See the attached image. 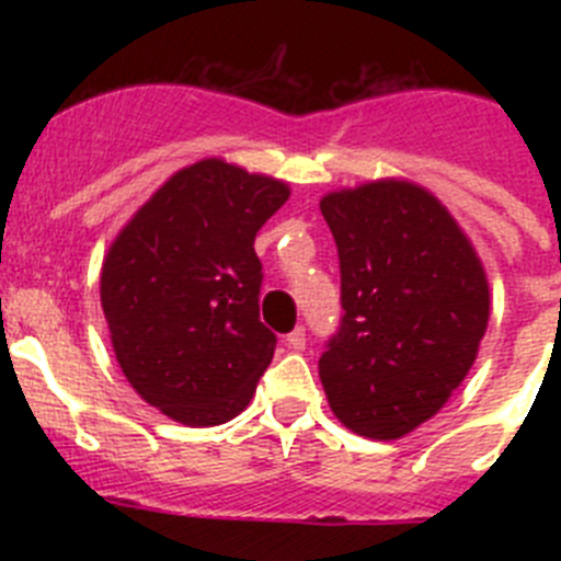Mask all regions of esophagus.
<instances>
[{"instance_id":"obj_1","label":"esophagus","mask_w":561,"mask_h":561,"mask_svg":"<svg viewBox=\"0 0 561 561\" xmlns=\"http://www.w3.org/2000/svg\"><path fill=\"white\" fill-rule=\"evenodd\" d=\"M286 345H289L291 351H304L306 348V329H304V325H297L291 334H286Z\"/></svg>"}]
</instances>
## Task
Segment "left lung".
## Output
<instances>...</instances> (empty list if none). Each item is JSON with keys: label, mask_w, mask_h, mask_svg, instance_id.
Instances as JSON below:
<instances>
[{"label": "left lung", "mask_w": 561, "mask_h": 561, "mask_svg": "<svg viewBox=\"0 0 561 561\" xmlns=\"http://www.w3.org/2000/svg\"><path fill=\"white\" fill-rule=\"evenodd\" d=\"M320 210L342 304L320 356L325 396L354 433L401 438L472 368L489 323L483 266L447 207L410 182L329 193Z\"/></svg>", "instance_id": "8db88e82"}]
</instances>
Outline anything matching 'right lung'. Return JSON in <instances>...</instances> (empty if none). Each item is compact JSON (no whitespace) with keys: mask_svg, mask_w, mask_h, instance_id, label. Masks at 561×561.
<instances>
[{"mask_svg":"<svg viewBox=\"0 0 561 561\" xmlns=\"http://www.w3.org/2000/svg\"><path fill=\"white\" fill-rule=\"evenodd\" d=\"M284 182L221 160L182 168L123 227L101 272L112 345L131 388L187 427L250 404L277 336L261 323L255 236Z\"/></svg>","mask_w":561,"mask_h":561,"instance_id":"add662e5","label":"right lung"}]
</instances>
